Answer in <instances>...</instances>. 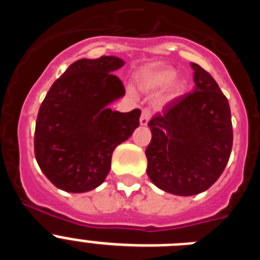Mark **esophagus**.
<instances>
[{
    "instance_id": "34e87169",
    "label": "esophagus",
    "mask_w": 260,
    "mask_h": 260,
    "mask_svg": "<svg viewBox=\"0 0 260 260\" xmlns=\"http://www.w3.org/2000/svg\"><path fill=\"white\" fill-rule=\"evenodd\" d=\"M151 116H152V113H151V109H148V108H143V109H142V114H141V125L146 126L147 123H148V121H150Z\"/></svg>"
}]
</instances>
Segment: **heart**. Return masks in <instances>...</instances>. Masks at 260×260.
Segmentation results:
<instances>
[{"label":"heart","mask_w":260,"mask_h":260,"mask_svg":"<svg viewBox=\"0 0 260 260\" xmlns=\"http://www.w3.org/2000/svg\"><path fill=\"white\" fill-rule=\"evenodd\" d=\"M177 71L172 68H156L143 71L139 75V86L146 91L164 88L177 78Z\"/></svg>","instance_id":"1"}]
</instances>
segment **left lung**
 <instances>
[{"label":"left lung","mask_w":260,"mask_h":260,"mask_svg":"<svg viewBox=\"0 0 260 260\" xmlns=\"http://www.w3.org/2000/svg\"><path fill=\"white\" fill-rule=\"evenodd\" d=\"M194 91L164 105L150 119L147 174L158 189L195 195L217 181L233 146L228 99L208 71L197 63Z\"/></svg>","instance_id":"1"}]
</instances>
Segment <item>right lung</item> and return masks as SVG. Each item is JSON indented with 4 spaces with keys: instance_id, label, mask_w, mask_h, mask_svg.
Wrapping results in <instances>:
<instances>
[{
    "instance_id": "obj_1",
    "label": "right lung",
    "mask_w": 260,
    "mask_h": 260,
    "mask_svg": "<svg viewBox=\"0 0 260 260\" xmlns=\"http://www.w3.org/2000/svg\"><path fill=\"white\" fill-rule=\"evenodd\" d=\"M123 59H78L52 84L35 126V157L53 185L86 192L104 182L114 148L139 126L141 110L113 112L107 105L125 95L113 71Z\"/></svg>"
}]
</instances>
